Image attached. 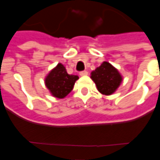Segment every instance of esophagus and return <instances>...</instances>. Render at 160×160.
<instances>
[{"label":"esophagus","instance_id":"34e87169","mask_svg":"<svg viewBox=\"0 0 160 160\" xmlns=\"http://www.w3.org/2000/svg\"><path fill=\"white\" fill-rule=\"evenodd\" d=\"M79 75H80L81 77H83V76H87V75H88V71H80V72H79Z\"/></svg>","mask_w":160,"mask_h":160}]
</instances>
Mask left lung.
<instances>
[{
  "label": "left lung",
  "mask_w": 160,
  "mask_h": 160,
  "mask_svg": "<svg viewBox=\"0 0 160 160\" xmlns=\"http://www.w3.org/2000/svg\"><path fill=\"white\" fill-rule=\"evenodd\" d=\"M90 78L96 83L98 91L106 96L113 94L122 82V77L117 69L108 62H103L93 71Z\"/></svg>",
  "instance_id": "left-lung-1"
}]
</instances>
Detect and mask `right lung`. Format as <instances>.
<instances>
[{"mask_svg": "<svg viewBox=\"0 0 160 160\" xmlns=\"http://www.w3.org/2000/svg\"><path fill=\"white\" fill-rule=\"evenodd\" d=\"M78 78V76L68 74L65 67L59 63L46 76L45 82L53 96L62 99L72 90Z\"/></svg>", "mask_w": 160, "mask_h": 160, "instance_id": "add662e5", "label": "right lung"}]
</instances>
